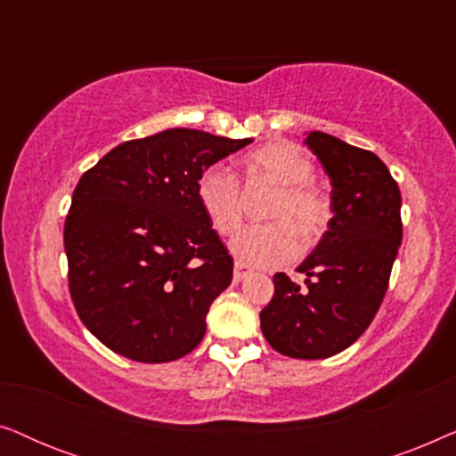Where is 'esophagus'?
I'll return each mask as SVG.
<instances>
[{"instance_id": "34e87169", "label": "esophagus", "mask_w": 456, "mask_h": 456, "mask_svg": "<svg viewBox=\"0 0 456 456\" xmlns=\"http://www.w3.org/2000/svg\"><path fill=\"white\" fill-rule=\"evenodd\" d=\"M248 273H251V267L240 264V261H236V264H234V282H240V280H245Z\"/></svg>"}]
</instances>
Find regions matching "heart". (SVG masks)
Instances as JSON below:
<instances>
[{"instance_id":"1","label":"heart","mask_w":456,"mask_h":456,"mask_svg":"<svg viewBox=\"0 0 456 456\" xmlns=\"http://www.w3.org/2000/svg\"><path fill=\"white\" fill-rule=\"evenodd\" d=\"M247 174L276 186L265 216L273 222L242 228L232 240L240 264L278 267L301 253L303 239H317L330 220V199L311 183L314 161L289 142H270L245 159ZM197 201L217 234L230 236L242 222V189L232 170L211 164L197 178Z\"/></svg>"}]
</instances>
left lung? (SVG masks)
Here are the masks:
<instances>
[{
	"instance_id": "left-lung-1",
	"label": "left lung",
	"mask_w": 456,
	"mask_h": 456,
	"mask_svg": "<svg viewBox=\"0 0 456 456\" xmlns=\"http://www.w3.org/2000/svg\"><path fill=\"white\" fill-rule=\"evenodd\" d=\"M332 180V220L297 272L305 286L273 276V297L261 309V332L292 359H326L370 328L384 301L403 240L401 191L376 153L332 134H307Z\"/></svg>"
}]
</instances>
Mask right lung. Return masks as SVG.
Instances as JSON below:
<instances>
[{"label": "right lung", "instance_id": "1", "mask_svg": "<svg viewBox=\"0 0 456 456\" xmlns=\"http://www.w3.org/2000/svg\"><path fill=\"white\" fill-rule=\"evenodd\" d=\"M251 141L170 128L122 142L80 176L64 224L68 289L114 353L166 363L203 340L234 261L197 201V178Z\"/></svg>", "mask_w": 456, "mask_h": 456}]
</instances>
